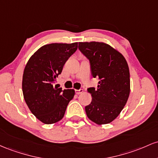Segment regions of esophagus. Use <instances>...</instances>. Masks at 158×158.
I'll return each instance as SVG.
<instances>
[{"label": "esophagus", "instance_id": "esophagus-1", "mask_svg": "<svg viewBox=\"0 0 158 158\" xmlns=\"http://www.w3.org/2000/svg\"><path fill=\"white\" fill-rule=\"evenodd\" d=\"M84 92V90L82 89H76L75 90V93L77 94V95H79V94H81Z\"/></svg>", "mask_w": 158, "mask_h": 158}]
</instances>
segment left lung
Instances as JSON below:
<instances>
[{
	"instance_id": "obj_1",
	"label": "left lung",
	"mask_w": 158,
	"mask_h": 158,
	"mask_svg": "<svg viewBox=\"0 0 158 158\" xmlns=\"http://www.w3.org/2000/svg\"><path fill=\"white\" fill-rule=\"evenodd\" d=\"M78 49L89 61L98 88L89 87L92 102L85 107L86 116L98 125L108 124L121 113L130 94V73L122 54L103 42H79Z\"/></svg>"
}]
</instances>
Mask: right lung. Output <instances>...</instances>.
I'll use <instances>...</instances> for the list:
<instances>
[{"instance_id":"obj_1","label":"right lung","mask_w":158,"mask_h":158,"mask_svg":"<svg viewBox=\"0 0 158 158\" xmlns=\"http://www.w3.org/2000/svg\"><path fill=\"white\" fill-rule=\"evenodd\" d=\"M77 49V42L45 45L32 55L24 68V98L31 113L43 123L50 125L61 120L74 98V89L63 90L54 84Z\"/></svg>"}]
</instances>
